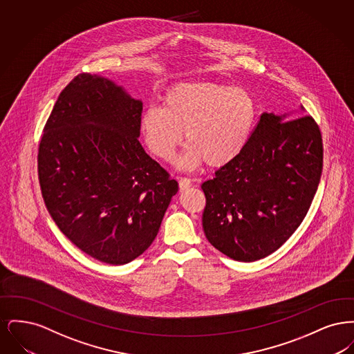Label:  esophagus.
<instances>
[{
	"label": "esophagus",
	"mask_w": 354,
	"mask_h": 354,
	"mask_svg": "<svg viewBox=\"0 0 354 354\" xmlns=\"http://www.w3.org/2000/svg\"><path fill=\"white\" fill-rule=\"evenodd\" d=\"M191 185H192V182H191L189 178H180V179H179V188H180L182 191L189 188Z\"/></svg>",
	"instance_id": "obj_1"
}]
</instances>
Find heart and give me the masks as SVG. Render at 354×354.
I'll use <instances>...</instances> for the list:
<instances>
[{"mask_svg":"<svg viewBox=\"0 0 354 354\" xmlns=\"http://www.w3.org/2000/svg\"><path fill=\"white\" fill-rule=\"evenodd\" d=\"M256 115L251 95L239 87L208 81L171 86L162 106L146 107L139 130L149 150L165 162L174 160L188 142L179 166L187 169L207 163L219 169L245 149Z\"/></svg>","mask_w":354,"mask_h":354,"instance_id":"heart-1","label":"heart"}]
</instances>
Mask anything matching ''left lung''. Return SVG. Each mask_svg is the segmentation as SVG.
Masks as SVG:
<instances>
[{
  "instance_id": "left-lung-1",
  "label": "left lung",
  "mask_w": 354,
  "mask_h": 354,
  "mask_svg": "<svg viewBox=\"0 0 354 354\" xmlns=\"http://www.w3.org/2000/svg\"><path fill=\"white\" fill-rule=\"evenodd\" d=\"M301 115L263 113L243 152L203 183V230L225 256L260 260L305 218L320 183L322 139L315 119Z\"/></svg>"
}]
</instances>
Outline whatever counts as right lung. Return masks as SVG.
<instances>
[{"instance_id": "1", "label": "right lung", "mask_w": 354, "mask_h": 354, "mask_svg": "<svg viewBox=\"0 0 354 354\" xmlns=\"http://www.w3.org/2000/svg\"><path fill=\"white\" fill-rule=\"evenodd\" d=\"M143 103L84 73L62 90L38 150L42 196L81 251L106 264L133 261L151 245L179 187L139 142Z\"/></svg>"}]
</instances>
